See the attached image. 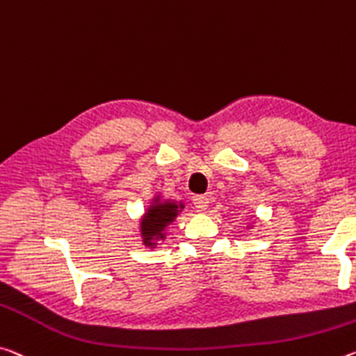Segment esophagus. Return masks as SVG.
Masks as SVG:
<instances>
[{"label": "esophagus", "instance_id": "1", "mask_svg": "<svg viewBox=\"0 0 356 356\" xmlns=\"http://www.w3.org/2000/svg\"><path fill=\"white\" fill-rule=\"evenodd\" d=\"M193 204L196 207V211L202 212V211H206V209H207L209 201H207V198H206L204 195H196L195 198H193Z\"/></svg>", "mask_w": 356, "mask_h": 356}]
</instances>
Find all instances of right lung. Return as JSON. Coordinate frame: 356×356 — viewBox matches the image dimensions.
Instances as JSON below:
<instances>
[{"label":"right lung","instance_id":"1","mask_svg":"<svg viewBox=\"0 0 356 356\" xmlns=\"http://www.w3.org/2000/svg\"><path fill=\"white\" fill-rule=\"evenodd\" d=\"M182 209V204L169 200L161 201L160 196H156L140 220V236H143L144 245L155 247L158 239L165 238L166 227L174 222Z\"/></svg>","mask_w":356,"mask_h":356}]
</instances>
